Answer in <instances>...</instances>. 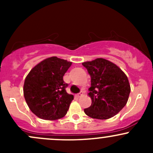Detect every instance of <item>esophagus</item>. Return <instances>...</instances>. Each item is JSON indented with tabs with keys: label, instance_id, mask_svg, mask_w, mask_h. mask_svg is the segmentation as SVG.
Here are the masks:
<instances>
[{
	"label": "esophagus",
	"instance_id": "34e87169",
	"mask_svg": "<svg viewBox=\"0 0 153 153\" xmlns=\"http://www.w3.org/2000/svg\"><path fill=\"white\" fill-rule=\"evenodd\" d=\"M82 95H83V92H80V93H78V95H76V96L78 97V98H80V97H81V96H82Z\"/></svg>",
	"mask_w": 153,
	"mask_h": 153
}]
</instances>
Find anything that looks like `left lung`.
I'll use <instances>...</instances> for the list:
<instances>
[{
  "label": "left lung",
  "mask_w": 153,
  "mask_h": 153,
  "mask_svg": "<svg viewBox=\"0 0 153 153\" xmlns=\"http://www.w3.org/2000/svg\"><path fill=\"white\" fill-rule=\"evenodd\" d=\"M91 77L89 95L92 104L84 109L88 116L105 120L117 115L126 104L130 85L125 73L113 63L97 58L82 63Z\"/></svg>",
  "instance_id": "obj_1"
}]
</instances>
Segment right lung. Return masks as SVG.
Listing matches in <instances>:
<instances>
[{"instance_id":"1","label":"right lung","mask_w":153,"mask_h":153,"mask_svg":"<svg viewBox=\"0 0 153 153\" xmlns=\"http://www.w3.org/2000/svg\"><path fill=\"white\" fill-rule=\"evenodd\" d=\"M72 62L57 57L47 58L29 72L24 85V95L30 110L44 120H57L67 114L73 100L66 91L63 76Z\"/></svg>"}]
</instances>
